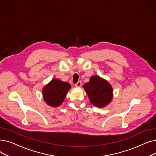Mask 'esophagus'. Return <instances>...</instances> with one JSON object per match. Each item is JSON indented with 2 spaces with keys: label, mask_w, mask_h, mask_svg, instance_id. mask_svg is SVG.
<instances>
[{
  "label": "esophagus",
  "mask_w": 156,
  "mask_h": 156,
  "mask_svg": "<svg viewBox=\"0 0 156 156\" xmlns=\"http://www.w3.org/2000/svg\"><path fill=\"white\" fill-rule=\"evenodd\" d=\"M81 81H78V82L77 83H76L75 85V86L76 87H81Z\"/></svg>",
  "instance_id": "34e87169"
}]
</instances>
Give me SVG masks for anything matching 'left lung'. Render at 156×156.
<instances>
[{
	"mask_svg": "<svg viewBox=\"0 0 156 156\" xmlns=\"http://www.w3.org/2000/svg\"><path fill=\"white\" fill-rule=\"evenodd\" d=\"M89 100L95 107L104 108L113 98V89L108 81L98 75H94L83 85Z\"/></svg>",
	"mask_w": 156,
	"mask_h": 156,
	"instance_id": "obj_1",
	"label": "left lung"
}]
</instances>
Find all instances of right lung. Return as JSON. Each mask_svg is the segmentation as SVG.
Segmentation results:
<instances>
[{
	"label": "right lung",
	"mask_w": 156,
	"mask_h": 156,
	"mask_svg": "<svg viewBox=\"0 0 156 156\" xmlns=\"http://www.w3.org/2000/svg\"><path fill=\"white\" fill-rule=\"evenodd\" d=\"M71 88L69 83L54 78L42 88L44 100L51 107H59L63 102Z\"/></svg>",
	"instance_id": "right-lung-1"
}]
</instances>
